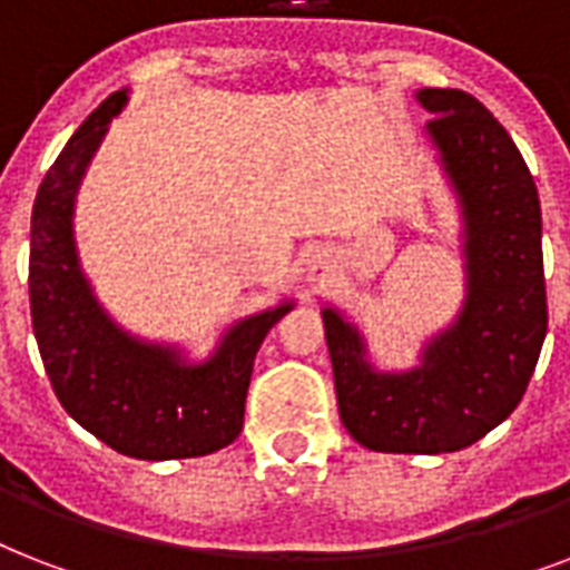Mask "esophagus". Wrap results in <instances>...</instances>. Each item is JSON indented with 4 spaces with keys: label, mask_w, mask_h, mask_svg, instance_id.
Segmentation results:
<instances>
[{
    "label": "esophagus",
    "mask_w": 570,
    "mask_h": 570,
    "mask_svg": "<svg viewBox=\"0 0 570 570\" xmlns=\"http://www.w3.org/2000/svg\"><path fill=\"white\" fill-rule=\"evenodd\" d=\"M322 272H325V266H322V263H313V268H311V275L313 277H320Z\"/></svg>",
    "instance_id": "34e87169"
}]
</instances>
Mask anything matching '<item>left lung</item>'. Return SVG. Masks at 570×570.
I'll return each instance as SVG.
<instances>
[{
  "mask_svg": "<svg viewBox=\"0 0 570 570\" xmlns=\"http://www.w3.org/2000/svg\"><path fill=\"white\" fill-rule=\"evenodd\" d=\"M429 136L464 213L468 302L411 373H375L364 340L325 307L340 420L375 452H455L512 414L548 334L539 189L503 124L459 88H423Z\"/></svg>",
  "mask_w": 570,
  "mask_h": 570,
  "instance_id": "8db88e82",
  "label": "left lung"
}]
</instances>
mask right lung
Listing matches in <instances>:
<instances>
[{"label": "right lung", "mask_w": 570, "mask_h": 570, "mask_svg": "<svg viewBox=\"0 0 570 570\" xmlns=\"http://www.w3.org/2000/svg\"><path fill=\"white\" fill-rule=\"evenodd\" d=\"M124 102L127 91L102 100L40 183L31 209V328L58 402L94 438L129 459H197L239 438L257 348L293 304L239 322L197 366L111 325L79 272L70 218L85 168Z\"/></svg>", "instance_id": "right-lung-1"}]
</instances>
